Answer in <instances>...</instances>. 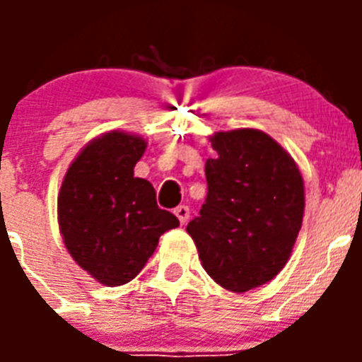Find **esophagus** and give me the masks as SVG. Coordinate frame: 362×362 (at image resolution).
Here are the masks:
<instances>
[{
    "instance_id": "1",
    "label": "esophagus",
    "mask_w": 362,
    "mask_h": 362,
    "mask_svg": "<svg viewBox=\"0 0 362 362\" xmlns=\"http://www.w3.org/2000/svg\"><path fill=\"white\" fill-rule=\"evenodd\" d=\"M174 214L177 216V219H179V223H181V225H187L188 217H190V209H188L187 204H179L177 209L174 210Z\"/></svg>"
}]
</instances>
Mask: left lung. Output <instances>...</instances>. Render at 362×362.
I'll use <instances>...</instances> for the list:
<instances>
[{
  "mask_svg": "<svg viewBox=\"0 0 362 362\" xmlns=\"http://www.w3.org/2000/svg\"><path fill=\"white\" fill-rule=\"evenodd\" d=\"M206 201L187 232L203 268L230 292H248L284 268L305 214V183L296 161L255 129L210 137Z\"/></svg>",
  "mask_w": 362,
  "mask_h": 362,
  "instance_id": "1",
  "label": "left lung"
}]
</instances>
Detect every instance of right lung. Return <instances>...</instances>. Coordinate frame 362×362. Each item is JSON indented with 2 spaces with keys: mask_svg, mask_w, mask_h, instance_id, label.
Instances as JSON below:
<instances>
[{
  "mask_svg": "<svg viewBox=\"0 0 362 362\" xmlns=\"http://www.w3.org/2000/svg\"><path fill=\"white\" fill-rule=\"evenodd\" d=\"M139 136L112 130L92 139L66 170L57 196V223L72 259L105 286H121L143 270L174 214L134 166L145 153Z\"/></svg>",
  "mask_w": 362,
  "mask_h": 362,
  "instance_id": "1",
  "label": "right lung"
}]
</instances>
